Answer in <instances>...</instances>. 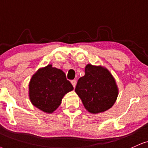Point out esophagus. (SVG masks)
Wrapping results in <instances>:
<instances>
[{
  "label": "esophagus",
  "mask_w": 148,
  "mask_h": 148,
  "mask_svg": "<svg viewBox=\"0 0 148 148\" xmlns=\"http://www.w3.org/2000/svg\"><path fill=\"white\" fill-rule=\"evenodd\" d=\"M71 84H72V85L73 86V87L75 88V86H76V84H77V81H76L75 79H73V80H71Z\"/></svg>",
  "instance_id": "obj_1"
}]
</instances>
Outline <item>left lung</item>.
Here are the masks:
<instances>
[{
	"instance_id": "left-lung-1",
	"label": "left lung",
	"mask_w": 148,
	"mask_h": 148,
	"mask_svg": "<svg viewBox=\"0 0 148 148\" xmlns=\"http://www.w3.org/2000/svg\"><path fill=\"white\" fill-rule=\"evenodd\" d=\"M75 91L85 108L93 114L112 106L118 95L115 80L106 69L88 64L85 75L78 79Z\"/></svg>"
}]
</instances>
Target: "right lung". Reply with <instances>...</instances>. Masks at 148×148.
Here are the masks:
<instances>
[{
  "mask_svg": "<svg viewBox=\"0 0 148 148\" xmlns=\"http://www.w3.org/2000/svg\"><path fill=\"white\" fill-rule=\"evenodd\" d=\"M73 86L60 69L47 66L33 75L29 83V97L40 110L51 113L61 103L62 97Z\"/></svg>",
  "mask_w": 148,
  "mask_h": 148,
  "instance_id": "right-lung-1",
  "label": "right lung"
}]
</instances>
